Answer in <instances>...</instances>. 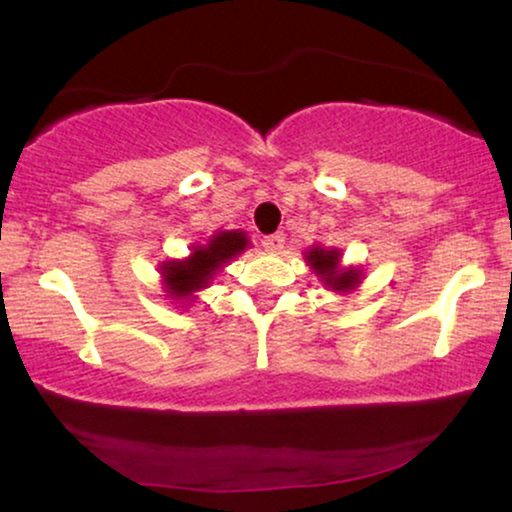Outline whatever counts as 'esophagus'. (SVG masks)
<instances>
[{
  "label": "esophagus",
  "mask_w": 512,
  "mask_h": 512,
  "mask_svg": "<svg viewBox=\"0 0 512 512\" xmlns=\"http://www.w3.org/2000/svg\"><path fill=\"white\" fill-rule=\"evenodd\" d=\"M284 233H272L263 237V247L268 251H282L284 249Z\"/></svg>",
  "instance_id": "obj_1"
}]
</instances>
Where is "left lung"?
Segmentation results:
<instances>
[{
    "instance_id": "1",
    "label": "left lung",
    "mask_w": 512,
    "mask_h": 512,
    "mask_svg": "<svg viewBox=\"0 0 512 512\" xmlns=\"http://www.w3.org/2000/svg\"><path fill=\"white\" fill-rule=\"evenodd\" d=\"M305 261L331 291L347 293L361 284L359 268H340V251L338 249H324L312 247L305 254Z\"/></svg>"
}]
</instances>
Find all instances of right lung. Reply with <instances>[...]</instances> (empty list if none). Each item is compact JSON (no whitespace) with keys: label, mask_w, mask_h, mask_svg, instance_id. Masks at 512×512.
Returning a JSON list of instances; mask_svg holds the SVG:
<instances>
[{"label":"right lung","mask_w":512,"mask_h":512,"mask_svg":"<svg viewBox=\"0 0 512 512\" xmlns=\"http://www.w3.org/2000/svg\"><path fill=\"white\" fill-rule=\"evenodd\" d=\"M247 247L249 240L242 230H221L207 244L195 247L184 261H165L160 265V275L167 298L191 303L193 293L207 289L216 272Z\"/></svg>","instance_id":"1"}]
</instances>
